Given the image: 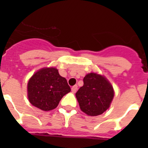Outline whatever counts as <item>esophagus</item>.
<instances>
[{"instance_id": "1", "label": "esophagus", "mask_w": 148, "mask_h": 148, "mask_svg": "<svg viewBox=\"0 0 148 148\" xmlns=\"http://www.w3.org/2000/svg\"><path fill=\"white\" fill-rule=\"evenodd\" d=\"M71 90H72V92H73V93H75V92H76L77 90H78V86L74 85L73 87H72Z\"/></svg>"}]
</instances>
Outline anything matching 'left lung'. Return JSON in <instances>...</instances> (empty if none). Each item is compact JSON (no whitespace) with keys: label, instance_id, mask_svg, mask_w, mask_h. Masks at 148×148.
<instances>
[{"label":"left lung","instance_id":"obj_1","mask_svg":"<svg viewBox=\"0 0 148 148\" xmlns=\"http://www.w3.org/2000/svg\"><path fill=\"white\" fill-rule=\"evenodd\" d=\"M84 85L75 96L82 111L90 116L102 114L114 97L113 86L104 76L90 73L84 78Z\"/></svg>","mask_w":148,"mask_h":148}]
</instances>
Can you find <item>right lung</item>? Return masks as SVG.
Masks as SVG:
<instances>
[{"mask_svg": "<svg viewBox=\"0 0 148 148\" xmlns=\"http://www.w3.org/2000/svg\"><path fill=\"white\" fill-rule=\"evenodd\" d=\"M66 79L54 67L42 68L29 80L27 92L29 102L44 111L55 109L63 96L70 92Z\"/></svg>", "mask_w": 148, "mask_h": 148, "instance_id": "1", "label": "right lung"}]
</instances>
